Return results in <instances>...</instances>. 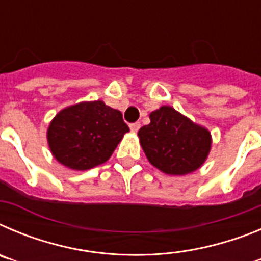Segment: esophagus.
I'll return each instance as SVG.
<instances>
[{
	"label": "esophagus",
	"instance_id": "1",
	"mask_svg": "<svg viewBox=\"0 0 261 261\" xmlns=\"http://www.w3.org/2000/svg\"><path fill=\"white\" fill-rule=\"evenodd\" d=\"M129 128H130V130H132V132H137L138 129L141 128V124L133 123V124H130V125H129Z\"/></svg>",
	"mask_w": 261,
	"mask_h": 261
}]
</instances>
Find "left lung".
<instances>
[{
  "instance_id": "left-lung-1",
  "label": "left lung",
  "mask_w": 261,
  "mask_h": 261,
  "mask_svg": "<svg viewBox=\"0 0 261 261\" xmlns=\"http://www.w3.org/2000/svg\"><path fill=\"white\" fill-rule=\"evenodd\" d=\"M149 162L168 175H186L201 167L212 146L208 129L170 106L150 114V124L138 130Z\"/></svg>"
}]
</instances>
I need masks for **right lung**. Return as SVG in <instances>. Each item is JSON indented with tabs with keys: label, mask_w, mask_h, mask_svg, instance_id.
I'll return each instance as SVG.
<instances>
[{
	"label": "right lung",
	"mask_w": 261,
	"mask_h": 261,
	"mask_svg": "<svg viewBox=\"0 0 261 261\" xmlns=\"http://www.w3.org/2000/svg\"><path fill=\"white\" fill-rule=\"evenodd\" d=\"M126 132L121 112L95 100L60 111L48 126L47 138L61 165L84 171L107 162Z\"/></svg>",
	"instance_id": "1"
}]
</instances>
